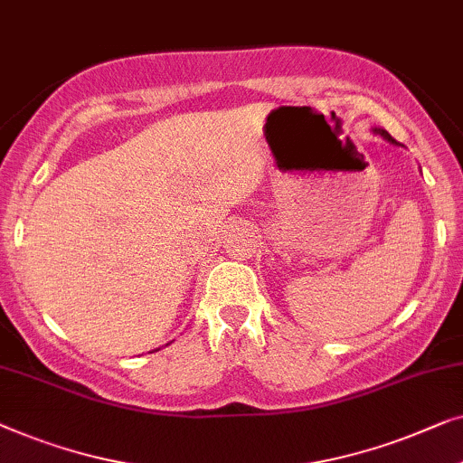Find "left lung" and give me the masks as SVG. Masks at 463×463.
<instances>
[{
  "mask_svg": "<svg viewBox=\"0 0 463 463\" xmlns=\"http://www.w3.org/2000/svg\"><path fill=\"white\" fill-rule=\"evenodd\" d=\"M375 132H377V134H380V136H383V138H386L388 142H392V145H396V140L392 138V136H390V134L386 132V129H375Z\"/></svg>",
  "mask_w": 463,
  "mask_h": 463,
  "instance_id": "left-lung-1",
  "label": "left lung"
}]
</instances>
